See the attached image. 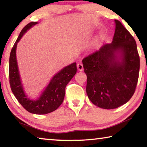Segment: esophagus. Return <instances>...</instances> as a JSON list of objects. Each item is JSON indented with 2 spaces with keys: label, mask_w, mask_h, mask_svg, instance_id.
Instances as JSON below:
<instances>
[{
  "label": "esophagus",
  "mask_w": 147,
  "mask_h": 147,
  "mask_svg": "<svg viewBox=\"0 0 147 147\" xmlns=\"http://www.w3.org/2000/svg\"><path fill=\"white\" fill-rule=\"evenodd\" d=\"M77 69H78V70L80 71H82L84 70L83 64L81 63H78V64H77Z\"/></svg>",
  "instance_id": "1"
}]
</instances>
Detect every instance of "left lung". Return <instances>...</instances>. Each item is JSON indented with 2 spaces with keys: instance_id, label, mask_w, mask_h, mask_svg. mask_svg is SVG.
<instances>
[{
  "instance_id": "left-lung-1",
  "label": "left lung",
  "mask_w": 147,
  "mask_h": 147,
  "mask_svg": "<svg viewBox=\"0 0 147 147\" xmlns=\"http://www.w3.org/2000/svg\"><path fill=\"white\" fill-rule=\"evenodd\" d=\"M115 23L112 43L104 45L82 60L89 100L107 109L118 108L131 98L140 67L135 39L120 21Z\"/></svg>"
}]
</instances>
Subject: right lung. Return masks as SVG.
I'll return each mask as SVG.
<instances>
[{
    "label": "right lung",
    "instance_id": "obj_1",
    "mask_svg": "<svg viewBox=\"0 0 147 147\" xmlns=\"http://www.w3.org/2000/svg\"><path fill=\"white\" fill-rule=\"evenodd\" d=\"M36 24H38L37 22H31L26 24L17 39L9 56V78L11 91L22 106L31 113L43 115L55 111L63 102L67 84L75 75L77 69L75 62L65 67L53 76L38 100H31L27 97L23 90L19 73L16 48L17 43L23 34Z\"/></svg>",
    "mask_w": 147,
    "mask_h": 147
}]
</instances>
